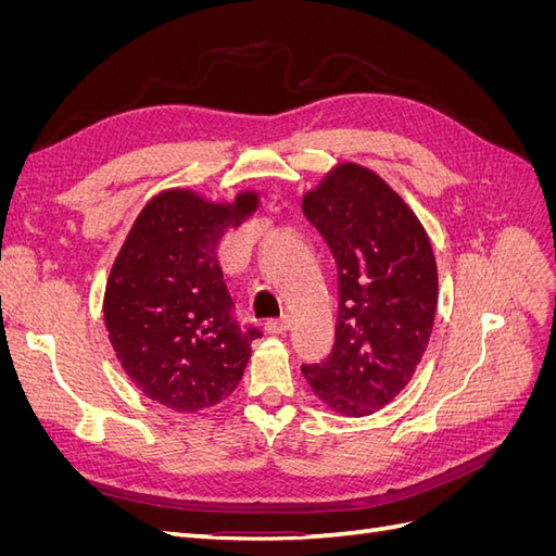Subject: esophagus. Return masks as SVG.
<instances>
[{"instance_id": "esophagus-1", "label": "esophagus", "mask_w": 556, "mask_h": 556, "mask_svg": "<svg viewBox=\"0 0 556 556\" xmlns=\"http://www.w3.org/2000/svg\"><path fill=\"white\" fill-rule=\"evenodd\" d=\"M290 327H292L290 315H282V317H278V319H268V323L264 325V329H266L268 333H285V331H290Z\"/></svg>"}]
</instances>
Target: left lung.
Instances as JSON below:
<instances>
[{
	"label": "left lung",
	"mask_w": 556,
	"mask_h": 556,
	"mask_svg": "<svg viewBox=\"0 0 556 556\" xmlns=\"http://www.w3.org/2000/svg\"><path fill=\"white\" fill-rule=\"evenodd\" d=\"M339 268V319L331 355L301 366L333 413L366 417L415 376L433 329L439 268L415 211L390 182L339 162L301 201Z\"/></svg>",
	"instance_id": "obj_1"
}]
</instances>
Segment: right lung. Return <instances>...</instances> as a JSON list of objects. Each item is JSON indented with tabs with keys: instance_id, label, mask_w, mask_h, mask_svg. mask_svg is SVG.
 Masks as SVG:
<instances>
[{
	"instance_id": "add662e5",
	"label": "right lung",
	"mask_w": 556,
	"mask_h": 556,
	"mask_svg": "<svg viewBox=\"0 0 556 556\" xmlns=\"http://www.w3.org/2000/svg\"><path fill=\"white\" fill-rule=\"evenodd\" d=\"M260 208V192L211 201L162 190L134 220L111 266L104 325L139 390L176 413L215 406L237 390L257 329L231 317L215 250Z\"/></svg>"
}]
</instances>
